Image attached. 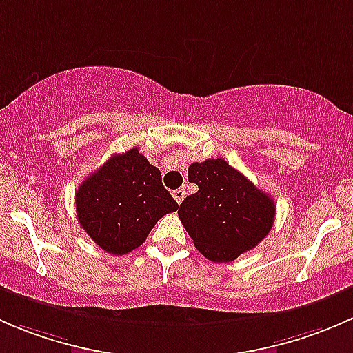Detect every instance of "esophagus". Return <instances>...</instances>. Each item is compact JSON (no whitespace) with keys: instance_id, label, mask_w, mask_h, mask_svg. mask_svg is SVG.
<instances>
[{"instance_id":"34e87169","label":"esophagus","mask_w":353,"mask_h":353,"mask_svg":"<svg viewBox=\"0 0 353 353\" xmlns=\"http://www.w3.org/2000/svg\"><path fill=\"white\" fill-rule=\"evenodd\" d=\"M172 196H174V199H176L177 203H183V199H184V196H186V191L183 190V188H179V190H174L172 191Z\"/></svg>"}]
</instances>
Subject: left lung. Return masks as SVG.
<instances>
[{
    "label": "left lung",
    "mask_w": 353,
    "mask_h": 353,
    "mask_svg": "<svg viewBox=\"0 0 353 353\" xmlns=\"http://www.w3.org/2000/svg\"><path fill=\"white\" fill-rule=\"evenodd\" d=\"M188 179L198 191L184 198L177 213L206 259L234 261L268 236L275 222V203L227 160L191 163Z\"/></svg>",
    "instance_id": "left-lung-1"
}]
</instances>
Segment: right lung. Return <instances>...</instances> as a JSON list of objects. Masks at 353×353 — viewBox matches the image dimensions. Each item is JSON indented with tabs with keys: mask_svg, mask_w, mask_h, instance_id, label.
Wrapping results in <instances>:
<instances>
[{
	"mask_svg": "<svg viewBox=\"0 0 353 353\" xmlns=\"http://www.w3.org/2000/svg\"><path fill=\"white\" fill-rule=\"evenodd\" d=\"M74 201L88 237L116 256L143 244L155 223L179 208L160 170L138 148L110 157L80 184Z\"/></svg>",
	"mask_w": 353,
	"mask_h": 353,
	"instance_id": "1",
	"label": "right lung"
}]
</instances>
